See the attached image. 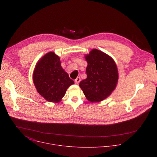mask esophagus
Wrapping results in <instances>:
<instances>
[{
  "label": "esophagus",
  "mask_w": 157,
  "mask_h": 157,
  "mask_svg": "<svg viewBox=\"0 0 157 157\" xmlns=\"http://www.w3.org/2000/svg\"><path fill=\"white\" fill-rule=\"evenodd\" d=\"M80 81H81V78L79 77H78L77 78H76V79H75V82L76 84H79Z\"/></svg>",
  "instance_id": "esophagus-1"
}]
</instances>
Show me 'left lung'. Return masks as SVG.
<instances>
[{
    "label": "left lung",
    "mask_w": 157,
    "mask_h": 157,
    "mask_svg": "<svg viewBox=\"0 0 157 157\" xmlns=\"http://www.w3.org/2000/svg\"><path fill=\"white\" fill-rule=\"evenodd\" d=\"M85 58L87 78L79 86L88 101H101L115 89L118 81L117 66L113 58L97 49L92 50Z\"/></svg>",
    "instance_id": "8db88e82"
}]
</instances>
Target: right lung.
Wrapping results in <instances>:
<instances>
[{
  "label": "right lung",
  "instance_id": "add662e5",
  "mask_svg": "<svg viewBox=\"0 0 157 157\" xmlns=\"http://www.w3.org/2000/svg\"><path fill=\"white\" fill-rule=\"evenodd\" d=\"M33 80L38 93L47 101L58 102L67 89L74 84L61 66L60 59L53 52L46 54L36 64Z\"/></svg>",
  "mask_w": 157,
  "mask_h": 157
}]
</instances>
